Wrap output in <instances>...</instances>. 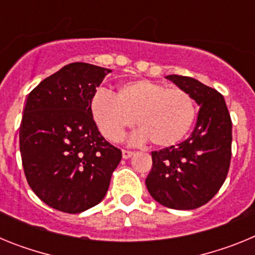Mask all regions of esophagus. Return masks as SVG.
I'll return each instance as SVG.
<instances>
[{
	"label": "esophagus",
	"instance_id": "1",
	"mask_svg": "<svg viewBox=\"0 0 255 255\" xmlns=\"http://www.w3.org/2000/svg\"><path fill=\"white\" fill-rule=\"evenodd\" d=\"M132 154H134V152H132V150L123 149V158H124V159H128V158H130V157H131Z\"/></svg>",
	"mask_w": 255,
	"mask_h": 255
}]
</instances>
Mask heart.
<instances>
[{
	"instance_id": "obj_1",
	"label": "heart",
	"mask_w": 255,
	"mask_h": 255,
	"mask_svg": "<svg viewBox=\"0 0 255 255\" xmlns=\"http://www.w3.org/2000/svg\"><path fill=\"white\" fill-rule=\"evenodd\" d=\"M91 110L108 140L119 141L136 123L140 130L135 132L132 141L149 139L162 148L179 144L197 117V103L189 92L147 79L121 85L116 97L101 89L92 97Z\"/></svg>"
}]
</instances>
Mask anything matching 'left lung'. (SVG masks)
I'll return each instance as SVG.
<instances>
[{
    "mask_svg": "<svg viewBox=\"0 0 255 255\" xmlns=\"http://www.w3.org/2000/svg\"><path fill=\"white\" fill-rule=\"evenodd\" d=\"M166 79L189 92L199 106L194 131L185 141L152 152L145 179L155 202L172 209L208 203L225 182L231 161L233 123L224 96L189 76Z\"/></svg>",
    "mask_w": 255,
    "mask_h": 255,
    "instance_id": "8db88e82",
    "label": "left lung"
}]
</instances>
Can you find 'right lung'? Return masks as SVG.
I'll use <instances>...</instances> for the list:
<instances>
[{
	"label": "right lung",
	"mask_w": 255,
	"mask_h": 255,
	"mask_svg": "<svg viewBox=\"0 0 255 255\" xmlns=\"http://www.w3.org/2000/svg\"><path fill=\"white\" fill-rule=\"evenodd\" d=\"M110 69L74 62L40 82L26 98L20 153L26 181L47 206L80 213L102 202L121 150L97 128L92 97Z\"/></svg>",
	"instance_id": "obj_1"
}]
</instances>
